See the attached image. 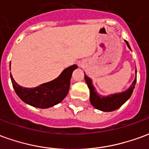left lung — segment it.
I'll list each match as a JSON object with an SVG mask.
<instances>
[{"label": "left lung", "mask_w": 149, "mask_h": 149, "mask_svg": "<svg viewBox=\"0 0 149 149\" xmlns=\"http://www.w3.org/2000/svg\"><path fill=\"white\" fill-rule=\"evenodd\" d=\"M127 45L129 49H131L130 46L128 45V41L125 40ZM84 79L88 84V87L90 91V102L92 105L96 108L97 109H99L103 112H112L114 110H116L120 107H121L127 100L130 98L132 93L133 92L136 82V78L132 83L131 86L125 92H122L120 93H115L109 96H100V94L97 93V92L95 89V88L93 85V82L90 78L88 77L84 74Z\"/></svg>", "instance_id": "1"}]
</instances>
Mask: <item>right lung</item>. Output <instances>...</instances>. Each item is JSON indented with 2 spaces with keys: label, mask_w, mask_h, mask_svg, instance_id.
Masks as SVG:
<instances>
[{
  "label": "right lung",
  "mask_w": 149,
  "mask_h": 149,
  "mask_svg": "<svg viewBox=\"0 0 149 149\" xmlns=\"http://www.w3.org/2000/svg\"><path fill=\"white\" fill-rule=\"evenodd\" d=\"M76 68H77V65L69 66L55 80L35 88L20 86L14 81L12 74L10 77L16 93L24 103L36 108L48 109L61 102L67 96L70 87L72 74Z\"/></svg>",
  "instance_id": "add662e5"
}]
</instances>
